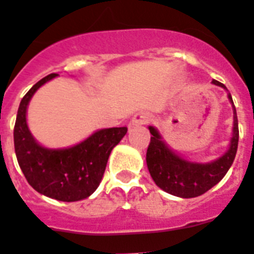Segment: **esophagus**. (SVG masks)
Wrapping results in <instances>:
<instances>
[{"label": "esophagus", "instance_id": "esophagus-1", "mask_svg": "<svg viewBox=\"0 0 254 254\" xmlns=\"http://www.w3.org/2000/svg\"><path fill=\"white\" fill-rule=\"evenodd\" d=\"M150 120V115L146 112H137L135 115H134L133 117H131L130 120V125H143V124H146L147 121Z\"/></svg>", "mask_w": 254, "mask_h": 254}]
</instances>
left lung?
Instances as JSON below:
<instances>
[{"instance_id": "1", "label": "left lung", "mask_w": 254, "mask_h": 254, "mask_svg": "<svg viewBox=\"0 0 254 254\" xmlns=\"http://www.w3.org/2000/svg\"><path fill=\"white\" fill-rule=\"evenodd\" d=\"M211 83L224 88L228 92L227 87L218 80L213 79ZM227 98L232 104L234 112L232 137L227 151L213 162L198 163L185 159L167 145L155 127H148L152 137L146 154V163L152 180L160 189L181 198H193L206 193L227 174L236 156L239 142L236 108L230 92L227 94Z\"/></svg>"}]
</instances>
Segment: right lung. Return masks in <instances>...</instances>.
<instances>
[{
  "instance_id": "1",
  "label": "right lung",
  "mask_w": 254,
  "mask_h": 254,
  "mask_svg": "<svg viewBox=\"0 0 254 254\" xmlns=\"http://www.w3.org/2000/svg\"><path fill=\"white\" fill-rule=\"evenodd\" d=\"M59 74H49L22 99L14 127L15 155L28 184L40 194L64 202L90 197L103 179L111 151L127 134V127L96 130L77 145L48 148L31 134L27 124V108L39 88Z\"/></svg>"
}]
</instances>
